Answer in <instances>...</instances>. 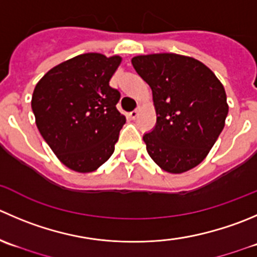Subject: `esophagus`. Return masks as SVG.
<instances>
[{"label":"esophagus","instance_id":"34e87169","mask_svg":"<svg viewBox=\"0 0 257 257\" xmlns=\"http://www.w3.org/2000/svg\"><path fill=\"white\" fill-rule=\"evenodd\" d=\"M139 113H141V108H137V109H134L133 111H131V113H129V116H131V119H137L138 118V115H139Z\"/></svg>","mask_w":257,"mask_h":257}]
</instances>
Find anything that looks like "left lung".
I'll list each match as a JSON object with an SVG mask.
<instances>
[{
	"instance_id": "1",
	"label": "left lung",
	"mask_w": 257,
	"mask_h": 257,
	"mask_svg": "<svg viewBox=\"0 0 257 257\" xmlns=\"http://www.w3.org/2000/svg\"><path fill=\"white\" fill-rule=\"evenodd\" d=\"M132 64L153 94L157 123L143 136L151 158L169 173L198 166L225 126L228 105L223 85L193 57L142 55Z\"/></svg>"
}]
</instances>
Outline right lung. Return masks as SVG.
I'll return each instance as SVG.
<instances>
[{
    "label": "right lung",
    "instance_id": "right-lung-1",
    "mask_svg": "<svg viewBox=\"0 0 257 257\" xmlns=\"http://www.w3.org/2000/svg\"><path fill=\"white\" fill-rule=\"evenodd\" d=\"M119 56L79 55L52 68L37 83L31 108L36 125L57 158L80 173L108 161L125 118L120 93L109 85Z\"/></svg>",
    "mask_w": 257,
    "mask_h": 257
}]
</instances>
